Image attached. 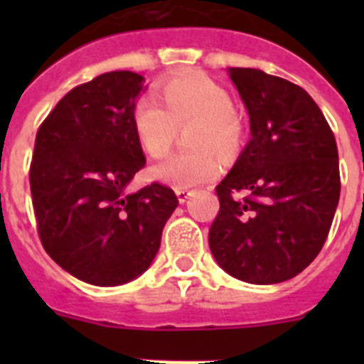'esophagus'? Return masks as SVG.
<instances>
[{
	"instance_id": "34e87169",
	"label": "esophagus",
	"mask_w": 364,
	"mask_h": 364,
	"mask_svg": "<svg viewBox=\"0 0 364 364\" xmlns=\"http://www.w3.org/2000/svg\"><path fill=\"white\" fill-rule=\"evenodd\" d=\"M191 195H193V191H189V189H182V188L176 189V197H178L180 204H184V202L188 200V198L191 197Z\"/></svg>"
}]
</instances>
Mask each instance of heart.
Listing matches in <instances>:
<instances>
[{"label":"heart","mask_w":364,"mask_h":364,"mask_svg":"<svg viewBox=\"0 0 364 364\" xmlns=\"http://www.w3.org/2000/svg\"><path fill=\"white\" fill-rule=\"evenodd\" d=\"M162 105L153 98L138 100L133 127L138 144L151 159H162L171 149L176 129L191 124L188 146L193 151L173 154L151 167V176L173 188H195L220 171L211 147L228 153L239 146L242 125L230 105L224 87L202 73L180 74L159 87Z\"/></svg>","instance_id":"b5f03b06"}]
</instances>
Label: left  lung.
I'll list each match as a JSON object with an SVG mask.
<instances>
[{"mask_svg": "<svg viewBox=\"0 0 364 364\" xmlns=\"http://www.w3.org/2000/svg\"><path fill=\"white\" fill-rule=\"evenodd\" d=\"M252 140L217 186L210 247L231 277L277 284L319 255L339 204V154L326 118L302 87L231 67ZM244 191L240 199L236 193Z\"/></svg>", "mask_w": 364, "mask_h": 364, "instance_id": "left-lung-1", "label": "left lung"}]
</instances>
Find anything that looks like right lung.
<instances>
[{"instance_id":"right-lung-1","label":"right lung","mask_w":364,"mask_h":364,"mask_svg":"<svg viewBox=\"0 0 364 364\" xmlns=\"http://www.w3.org/2000/svg\"><path fill=\"white\" fill-rule=\"evenodd\" d=\"M144 76L112 70L74 87L40 125L31 193L45 252L76 279L118 286L142 275L178 205L153 182L125 193L146 166L133 127Z\"/></svg>"}]
</instances>
